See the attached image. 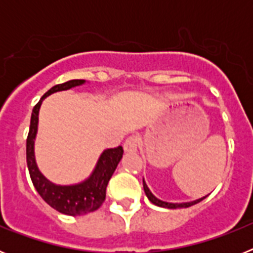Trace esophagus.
Segmentation results:
<instances>
[{
  "instance_id": "34e87169",
  "label": "esophagus",
  "mask_w": 253,
  "mask_h": 253,
  "mask_svg": "<svg viewBox=\"0 0 253 253\" xmlns=\"http://www.w3.org/2000/svg\"><path fill=\"white\" fill-rule=\"evenodd\" d=\"M138 138L137 137H129L124 143V151L126 153H135L138 149Z\"/></svg>"
}]
</instances>
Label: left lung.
<instances>
[{"label":"left lung","mask_w":253,"mask_h":253,"mask_svg":"<svg viewBox=\"0 0 253 253\" xmlns=\"http://www.w3.org/2000/svg\"><path fill=\"white\" fill-rule=\"evenodd\" d=\"M143 189H144V193H146L147 198H148V200L152 203V204L157 205V207H161V208H166V209H180V208H189V207H191V205L198 204V203L202 202L203 199L207 198V196H203V198L196 199V200H193V202H185V203L163 202V200H161V199H158L157 196H154L153 194H152V191L149 190V187L147 186L144 178H143Z\"/></svg>","instance_id":"8db88e82"}]
</instances>
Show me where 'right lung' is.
Returning <instances> with one entry per match:
<instances>
[{"label":"right lung","instance_id":"right-lung-1","mask_svg":"<svg viewBox=\"0 0 253 253\" xmlns=\"http://www.w3.org/2000/svg\"><path fill=\"white\" fill-rule=\"evenodd\" d=\"M84 84H86L84 80H71L64 84H55L48 92L44 93L43 97L33 109L30 129H29V135L26 139V163H28L29 173H30L33 185L46 204L50 205L53 209L59 213L72 216L91 213L101 207L105 196H106V186L109 184V180L122 161L123 153H124L122 146L116 147V148L105 149L100 154L95 169H92L90 176L77 184H54L40 172L37 165V160H35L34 151L38 124H39L40 106L51 93L71 90L73 87L82 86Z\"/></svg>","mask_w":253,"mask_h":253}]
</instances>
